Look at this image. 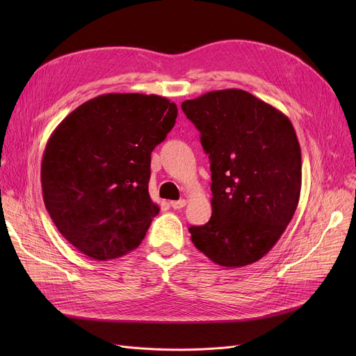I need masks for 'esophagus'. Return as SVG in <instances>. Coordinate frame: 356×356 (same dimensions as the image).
Here are the masks:
<instances>
[{"label":"esophagus","mask_w":356,"mask_h":356,"mask_svg":"<svg viewBox=\"0 0 356 356\" xmlns=\"http://www.w3.org/2000/svg\"><path fill=\"white\" fill-rule=\"evenodd\" d=\"M170 207L173 209H181L186 207V200L184 199H180V200H172L170 202Z\"/></svg>","instance_id":"34e87169"}]
</instances>
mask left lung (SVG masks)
<instances>
[{
  "instance_id": "8db88e82",
  "label": "left lung",
  "mask_w": 356,
  "mask_h": 356,
  "mask_svg": "<svg viewBox=\"0 0 356 356\" xmlns=\"http://www.w3.org/2000/svg\"><path fill=\"white\" fill-rule=\"evenodd\" d=\"M181 109L211 160L212 216L191 227L195 247L238 268L263 258L290 223L302 189V152L282 111L242 89L212 90Z\"/></svg>"
}]
</instances>
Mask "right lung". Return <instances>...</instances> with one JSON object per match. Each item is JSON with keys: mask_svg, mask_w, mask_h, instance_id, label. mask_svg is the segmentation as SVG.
Returning a JSON list of instances; mask_svg holds the SVG:
<instances>
[{"mask_svg": "<svg viewBox=\"0 0 356 356\" xmlns=\"http://www.w3.org/2000/svg\"><path fill=\"white\" fill-rule=\"evenodd\" d=\"M177 106L144 93H105L56 127L42 189L56 228L82 254L106 261L136 250L160 208L148 193L152 152Z\"/></svg>", "mask_w": 356, "mask_h": 356, "instance_id": "obj_1", "label": "right lung"}]
</instances>
